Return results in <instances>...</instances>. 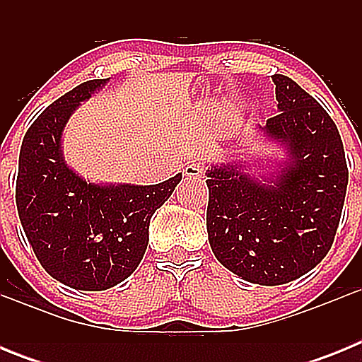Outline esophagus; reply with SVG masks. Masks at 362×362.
<instances>
[{"label":"esophagus","instance_id":"obj_1","mask_svg":"<svg viewBox=\"0 0 362 362\" xmlns=\"http://www.w3.org/2000/svg\"><path fill=\"white\" fill-rule=\"evenodd\" d=\"M204 172H206V166L201 165V163H194V165H188L183 170V174L187 177H203Z\"/></svg>","mask_w":362,"mask_h":362}]
</instances>
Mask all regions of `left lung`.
<instances>
[{"instance_id": "obj_1", "label": "left lung", "mask_w": 362, "mask_h": 362, "mask_svg": "<svg viewBox=\"0 0 362 362\" xmlns=\"http://www.w3.org/2000/svg\"><path fill=\"white\" fill-rule=\"evenodd\" d=\"M279 114L264 134L288 146L293 161L274 185L238 165L209 170L206 230L217 261L248 283L277 286L317 267L335 239L348 187V165L334 119L283 74Z\"/></svg>"}]
</instances>
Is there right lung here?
<instances>
[{
	"mask_svg": "<svg viewBox=\"0 0 362 362\" xmlns=\"http://www.w3.org/2000/svg\"><path fill=\"white\" fill-rule=\"evenodd\" d=\"M107 79L81 83L45 108L21 143L16 204L23 232L47 274L74 290L99 292L139 267L153 212L181 174L152 187H99L62 158V132L79 101Z\"/></svg>",
	"mask_w": 362,
	"mask_h": 362,
	"instance_id": "1",
	"label": "right lung"
}]
</instances>
